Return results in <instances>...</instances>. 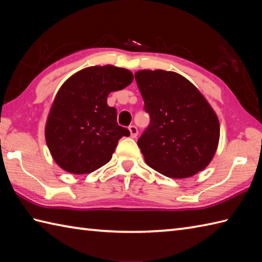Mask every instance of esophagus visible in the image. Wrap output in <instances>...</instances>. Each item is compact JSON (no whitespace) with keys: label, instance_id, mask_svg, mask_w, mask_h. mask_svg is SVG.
Returning <instances> with one entry per match:
<instances>
[{"label":"esophagus","instance_id":"esophagus-1","mask_svg":"<svg viewBox=\"0 0 262 262\" xmlns=\"http://www.w3.org/2000/svg\"><path fill=\"white\" fill-rule=\"evenodd\" d=\"M129 131H130L131 138H136L138 136V129H137L136 125H130L129 126Z\"/></svg>","mask_w":262,"mask_h":262}]
</instances>
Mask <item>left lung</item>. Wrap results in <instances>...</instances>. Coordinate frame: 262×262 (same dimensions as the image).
Returning a JSON list of instances; mask_svg holds the SVG:
<instances>
[{
  "label": "left lung",
  "mask_w": 262,
  "mask_h": 262,
  "mask_svg": "<svg viewBox=\"0 0 262 262\" xmlns=\"http://www.w3.org/2000/svg\"><path fill=\"white\" fill-rule=\"evenodd\" d=\"M150 114L139 138L147 164L170 178H187L205 169L216 152L220 122L202 93L175 72L143 69L135 74Z\"/></svg>",
  "instance_id": "8db88e82"
}]
</instances>
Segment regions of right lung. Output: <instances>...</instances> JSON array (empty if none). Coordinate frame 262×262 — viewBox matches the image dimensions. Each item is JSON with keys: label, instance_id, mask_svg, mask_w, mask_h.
<instances>
[{"label": "right lung", "instance_id": "obj_1", "mask_svg": "<svg viewBox=\"0 0 262 262\" xmlns=\"http://www.w3.org/2000/svg\"><path fill=\"white\" fill-rule=\"evenodd\" d=\"M132 80L130 71L106 65L84 68L61 85L45 127L46 142L61 169L84 175L111 160L119 140L130 131L118 124L116 108L106 100Z\"/></svg>", "mask_w": 262, "mask_h": 262}]
</instances>
